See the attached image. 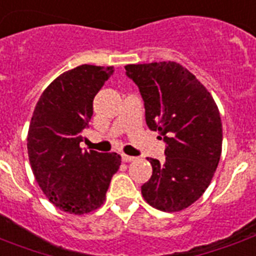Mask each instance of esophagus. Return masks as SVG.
Listing matches in <instances>:
<instances>
[{"label": "esophagus", "mask_w": 256, "mask_h": 256, "mask_svg": "<svg viewBox=\"0 0 256 256\" xmlns=\"http://www.w3.org/2000/svg\"><path fill=\"white\" fill-rule=\"evenodd\" d=\"M122 160H124V162H132V161H136V157L128 156V154H122Z\"/></svg>", "instance_id": "34e87169"}]
</instances>
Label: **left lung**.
I'll use <instances>...</instances> for the list:
<instances>
[{
	"label": "left lung",
	"instance_id": "1",
	"mask_svg": "<svg viewBox=\"0 0 256 256\" xmlns=\"http://www.w3.org/2000/svg\"><path fill=\"white\" fill-rule=\"evenodd\" d=\"M124 70L145 102L146 124L166 142L165 164L148 158L153 174L141 186L142 196L156 210H185L206 192L220 161L219 108L196 76L176 62L128 64Z\"/></svg>",
	"mask_w": 256,
	"mask_h": 256
}]
</instances>
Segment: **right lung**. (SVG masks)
Masks as SVG:
<instances>
[{
  "mask_svg": "<svg viewBox=\"0 0 256 256\" xmlns=\"http://www.w3.org/2000/svg\"><path fill=\"white\" fill-rule=\"evenodd\" d=\"M112 68L83 64L66 71L38 99L29 124L28 156L37 184L54 206L72 214L98 210L120 166L116 153L83 152L82 130Z\"/></svg>",
  "mask_w": 256,
  "mask_h": 256,
  "instance_id": "right-lung-1",
  "label": "right lung"
}]
</instances>
